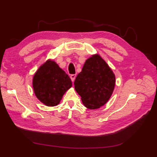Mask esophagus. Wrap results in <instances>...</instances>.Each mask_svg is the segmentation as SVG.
<instances>
[{
	"label": "esophagus",
	"instance_id": "esophagus-1",
	"mask_svg": "<svg viewBox=\"0 0 157 157\" xmlns=\"http://www.w3.org/2000/svg\"><path fill=\"white\" fill-rule=\"evenodd\" d=\"M70 78H71V79L72 82H74L75 79L76 78V74H71V76H70Z\"/></svg>",
	"mask_w": 157,
	"mask_h": 157
}]
</instances>
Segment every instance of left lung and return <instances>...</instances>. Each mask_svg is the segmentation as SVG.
<instances>
[{"label": "left lung", "mask_w": 157, "mask_h": 157, "mask_svg": "<svg viewBox=\"0 0 157 157\" xmlns=\"http://www.w3.org/2000/svg\"><path fill=\"white\" fill-rule=\"evenodd\" d=\"M76 92L80 95L86 107L96 109L111 98L115 85V76L98 55L86 61L82 71L74 82Z\"/></svg>", "instance_id": "left-lung-1"}]
</instances>
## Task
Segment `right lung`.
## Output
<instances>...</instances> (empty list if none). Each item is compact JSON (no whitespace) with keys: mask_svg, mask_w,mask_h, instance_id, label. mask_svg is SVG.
Listing matches in <instances>:
<instances>
[{"mask_svg":"<svg viewBox=\"0 0 157 157\" xmlns=\"http://www.w3.org/2000/svg\"><path fill=\"white\" fill-rule=\"evenodd\" d=\"M71 86L72 82L68 75L51 60L44 63L33 78L36 97L48 106L59 104L63 94Z\"/></svg>","mask_w":157,"mask_h":157,"instance_id":"obj_1","label":"right lung"}]
</instances>
